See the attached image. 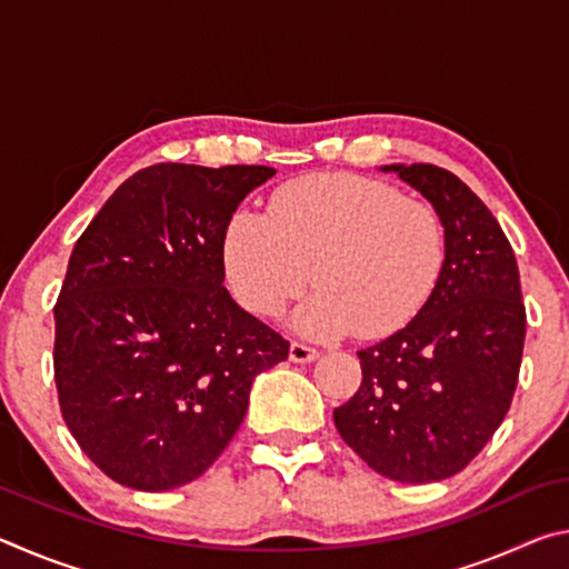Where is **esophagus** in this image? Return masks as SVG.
Masks as SVG:
<instances>
[{"label": "esophagus", "mask_w": 569, "mask_h": 569, "mask_svg": "<svg viewBox=\"0 0 569 569\" xmlns=\"http://www.w3.org/2000/svg\"><path fill=\"white\" fill-rule=\"evenodd\" d=\"M288 359H291L293 363H311L319 359V351L311 349V346H306L301 341H293L291 349H288Z\"/></svg>", "instance_id": "34e87169"}]
</instances>
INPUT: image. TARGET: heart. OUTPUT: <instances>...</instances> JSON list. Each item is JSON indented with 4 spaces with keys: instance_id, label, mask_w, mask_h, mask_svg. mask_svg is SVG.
<instances>
[{
    "instance_id": "obj_1",
    "label": "heart",
    "mask_w": 569,
    "mask_h": 569,
    "mask_svg": "<svg viewBox=\"0 0 569 569\" xmlns=\"http://www.w3.org/2000/svg\"><path fill=\"white\" fill-rule=\"evenodd\" d=\"M220 256L246 311L278 316L311 278L319 291L293 313L296 331L381 339L403 329L435 293L447 233L435 206L399 196L389 182L313 172L278 188L268 216L236 210Z\"/></svg>"
}]
</instances>
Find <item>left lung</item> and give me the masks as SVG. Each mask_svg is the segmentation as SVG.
<instances>
[{"instance_id": "8db88e82", "label": "left lung", "mask_w": 569, "mask_h": 569, "mask_svg": "<svg viewBox=\"0 0 569 569\" xmlns=\"http://www.w3.org/2000/svg\"><path fill=\"white\" fill-rule=\"evenodd\" d=\"M381 170L437 208L447 258L421 311L359 351L361 387L333 421L373 471L423 485L465 469L499 429L517 389L527 313L512 246L455 172L427 162Z\"/></svg>"}]
</instances>
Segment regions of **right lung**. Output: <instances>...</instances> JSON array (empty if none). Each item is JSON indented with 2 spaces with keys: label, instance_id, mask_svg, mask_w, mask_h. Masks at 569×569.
I'll return each instance as SVG.
<instances>
[{
  "label": "right lung",
  "instance_id": "right-lung-1",
  "mask_svg": "<svg viewBox=\"0 0 569 569\" xmlns=\"http://www.w3.org/2000/svg\"><path fill=\"white\" fill-rule=\"evenodd\" d=\"M266 166L158 162L77 240L54 306L67 429L110 479L166 492L223 455L288 341L230 298L220 240Z\"/></svg>",
  "mask_w": 569,
  "mask_h": 569
}]
</instances>
